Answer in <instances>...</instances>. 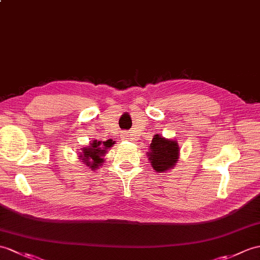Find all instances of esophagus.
<instances>
[{
  "instance_id": "34e87169",
  "label": "esophagus",
  "mask_w": 260,
  "mask_h": 260,
  "mask_svg": "<svg viewBox=\"0 0 260 260\" xmlns=\"http://www.w3.org/2000/svg\"><path fill=\"white\" fill-rule=\"evenodd\" d=\"M128 137H129V135H128V134H125V135H124V138H126V140H127Z\"/></svg>"
}]
</instances>
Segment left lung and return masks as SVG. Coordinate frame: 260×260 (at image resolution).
<instances>
[{
    "label": "left lung",
    "instance_id": "left-lung-1",
    "mask_svg": "<svg viewBox=\"0 0 260 260\" xmlns=\"http://www.w3.org/2000/svg\"><path fill=\"white\" fill-rule=\"evenodd\" d=\"M149 147V160L156 172H166L177 162L179 150L176 141L166 140L156 134Z\"/></svg>",
    "mask_w": 260,
    "mask_h": 260
}]
</instances>
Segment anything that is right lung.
Returning <instances> with one entry per match:
<instances>
[{
  "instance_id": "right-lung-1",
  "label": "right lung",
  "mask_w": 260,
  "mask_h": 260,
  "mask_svg": "<svg viewBox=\"0 0 260 260\" xmlns=\"http://www.w3.org/2000/svg\"><path fill=\"white\" fill-rule=\"evenodd\" d=\"M114 142L112 140H108L106 142H98L94 141L92 144H90L89 147L83 148V153L81 154L80 157L82 158L83 162H85L89 168H99L101 164L103 162V158H101L102 156H104L106 153V149L113 146Z\"/></svg>"
}]
</instances>
